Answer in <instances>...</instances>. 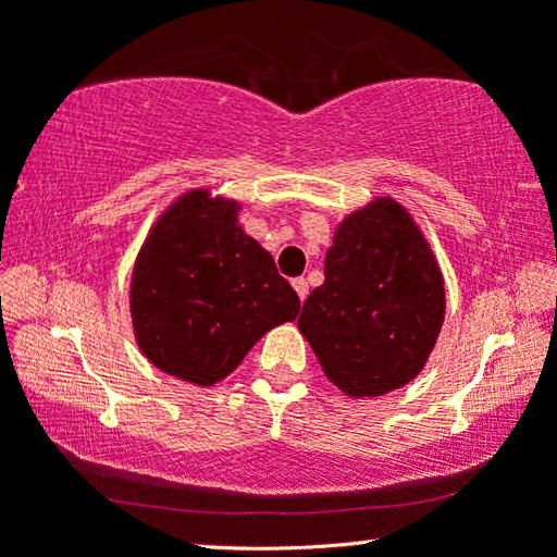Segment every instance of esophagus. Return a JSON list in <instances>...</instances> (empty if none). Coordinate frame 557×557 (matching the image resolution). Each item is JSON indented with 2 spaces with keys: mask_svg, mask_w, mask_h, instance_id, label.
Wrapping results in <instances>:
<instances>
[{
  "mask_svg": "<svg viewBox=\"0 0 557 557\" xmlns=\"http://www.w3.org/2000/svg\"><path fill=\"white\" fill-rule=\"evenodd\" d=\"M292 287H295V292H297L301 301L307 299V295H309V282H307L305 277H295V280H292Z\"/></svg>",
  "mask_w": 557,
  "mask_h": 557,
  "instance_id": "1",
  "label": "esophagus"
}]
</instances>
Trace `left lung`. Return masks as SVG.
I'll return each mask as SVG.
<instances>
[{"label":"left lung","mask_w":557,"mask_h":557,"mask_svg":"<svg viewBox=\"0 0 557 557\" xmlns=\"http://www.w3.org/2000/svg\"><path fill=\"white\" fill-rule=\"evenodd\" d=\"M445 319V285L408 211L379 199L338 225L324 285L307 297L299 332L326 379L354 398L410 383Z\"/></svg>","instance_id":"1"}]
</instances>
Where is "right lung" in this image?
<instances>
[{
	"instance_id": "add662e5",
	"label": "right lung",
	"mask_w": 557,
	"mask_h": 557,
	"mask_svg": "<svg viewBox=\"0 0 557 557\" xmlns=\"http://www.w3.org/2000/svg\"><path fill=\"white\" fill-rule=\"evenodd\" d=\"M137 344L157 369L213 385L262 334L299 312L275 260L238 225V203L191 191L166 209L132 272Z\"/></svg>"
}]
</instances>
